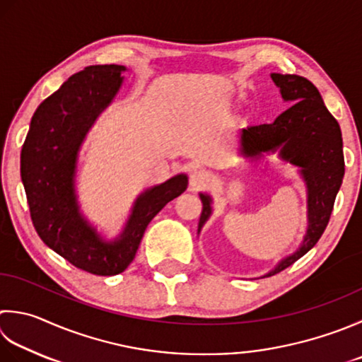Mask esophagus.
<instances>
[{"label":"esophagus","mask_w":362,"mask_h":362,"mask_svg":"<svg viewBox=\"0 0 362 362\" xmlns=\"http://www.w3.org/2000/svg\"><path fill=\"white\" fill-rule=\"evenodd\" d=\"M210 183V174L205 169H194L189 175V187L193 189H202Z\"/></svg>","instance_id":"esophagus-1"}]
</instances>
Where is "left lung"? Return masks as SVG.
Listing matches in <instances>:
<instances>
[{"mask_svg":"<svg viewBox=\"0 0 362 362\" xmlns=\"http://www.w3.org/2000/svg\"><path fill=\"white\" fill-rule=\"evenodd\" d=\"M272 80L292 106L273 124L247 127L240 132V153L257 160L262 153L279 151L281 160L300 168L308 188V230L298 250L265 276L286 270L320 240L345 173L341 127L325 106L318 89L298 75L272 74ZM199 196L202 214L197 230L201 232L211 215V197L204 193Z\"/></svg>","mask_w":362,"mask_h":362,"instance_id":"left-lung-1","label":"left lung"}]
</instances>
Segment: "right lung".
Here are the masks:
<instances>
[{
  "label": "right lung",
  "mask_w": 362,
  "mask_h": 362,
  "mask_svg": "<svg viewBox=\"0 0 362 362\" xmlns=\"http://www.w3.org/2000/svg\"><path fill=\"white\" fill-rule=\"evenodd\" d=\"M125 70L106 64L70 76L35 110L21 148V182L35 232L74 267L97 276L122 273L134 259L147 224L188 187V177L179 174L146 189L134 201L122 233L111 242L81 215L75 191L78 151L116 97Z\"/></svg>",
  "instance_id": "1"
}]
</instances>
